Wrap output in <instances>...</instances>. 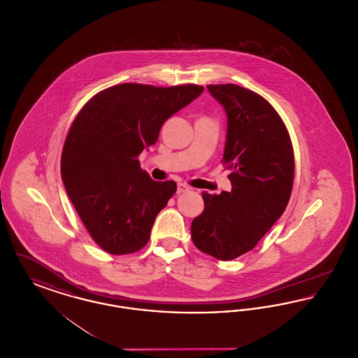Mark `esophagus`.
<instances>
[{
	"instance_id": "esophagus-1",
	"label": "esophagus",
	"mask_w": 358,
	"mask_h": 358,
	"mask_svg": "<svg viewBox=\"0 0 358 358\" xmlns=\"http://www.w3.org/2000/svg\"><path fill=\"white\" fill-rule=\"evenodd\" d=\"M187 190H189V187L185 185V184H182V182H180V184L177 185V193H178V194H180V193H185Z\"/></svg>"
}]
</instances>
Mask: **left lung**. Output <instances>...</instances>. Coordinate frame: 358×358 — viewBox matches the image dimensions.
Listing matches in <instances>:
<instances>
[{"label":"left lung","mask_w":358,"mask_h":358,"mask_svg":"<svg viewBox=\"0 0 358 358\" xmlns=\"http://www.w3.org/2000/svg\"><path fill=\"white\" fill-rule=\"evenodd\" d=\"M227 114L222 164L231 192H203L204 212L192 222V240L204 254L232 260L255 248L289 204L294 152L273 106L236 85H206Z\"/></svg>","instance_id":"1"}]
</instances>
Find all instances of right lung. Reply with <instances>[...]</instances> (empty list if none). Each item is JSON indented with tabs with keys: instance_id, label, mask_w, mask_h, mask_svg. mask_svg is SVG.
<instances>
[{
	"instance_id": "right-lung-1",
	"label": "right lung",
	"mask_w": 358,
	"mask_h": 358,
	"mask_svg": "<svg viewBox=\"0 0 358 358\" xmlns=\"http://www.w3.org/2000/svg\"><path fill=\"white\" fill-rule=\"evenodd\" d=\"M204 87L123 83L85 103L62 153V180L79 217L108 254L145 247L154 220L177 190L154 181L138 157L159 136L165 120L201 95Z\"/></svg>"
}]
</instances>
